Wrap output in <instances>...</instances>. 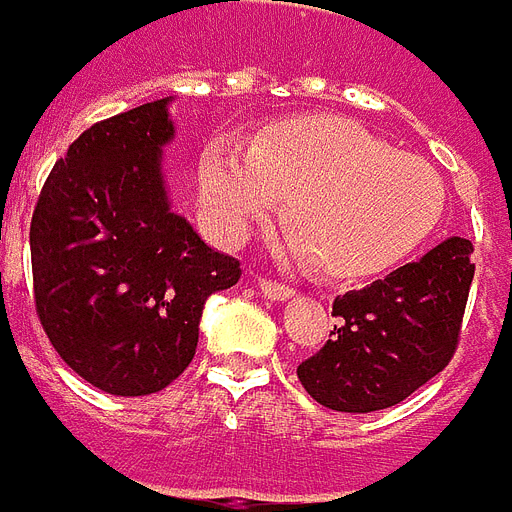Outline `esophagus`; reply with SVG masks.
I'll list each match as a JSON object with an SVG mask.
<instances>
[{
  "label": "esophagus",
  "mask_w": 512,
  "mask_h": 512,
  "mask_svg": "<svg viewBox=\"0 0 512 512\" xmlns=\"http://www.w3.org/2000/svg\"><path fill=\"white\" fill-rule=\"evenodd\" d=\"M259 290L262 296L270 302H287L293 296V287L282 285V282H273V279H259Z\"/></svg>",
  "instance_id": "obj_1"
}]
</instances>
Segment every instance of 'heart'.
Masks as SVG:
<instances>
[{"mask_svg":"<svg viewBox=\"0 0 512 512\" xmlns=\"http://www.w3.org/2000/svg\"><path fill=\"white\" fill-rule=\"evenodd\" d=\"M285 196L293 219L273 233V250L293 262L322 256L339 279L402 262L444 210L436 170L350 119H296L253 145L219 136L199 159V205L225 245L242 242Z\"/></svg>","mask_w":512,"mask_h":512,"instance_id":"heart-1","label":"heart"}]
</instances>
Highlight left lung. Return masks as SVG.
<instances>
[{
  "label": "left lung",
  "mask_w": 512,
  "mask_h": 512,
  "mask_svg": "<svg viewBox=\"0 0 512 512\" xmlns=\"http://www.w3.org/2000/svg\"><path fill=\"white\" fill-rule=\"evenodd\" d=\"M473 245L450 236L419 262L333 302L327 344L296 367L319 404L339 413H373L404 402L442 373L462 330L473 282Z\"/></svg>",
  "instance_id": "8db88e82"
}]
</instances>
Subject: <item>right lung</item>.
I'll return each mask as SVG.
<instances>
[{"label":"right lung","instance_id":"1","mask_svg":"<svg viewBox=\"0 0 512 512\" xmlns=\"http://www.w3.org/2000/svg\"><path fill=\"white\" fill-rule=\"evenodd\" d=\"M170 102L85 130L50 170L30 222L39 322L70 370L110 396L179 379L205 302L242 276L170 205Z\"/></svg>","mask_w":512,"mask_h":512}]
</instances>
